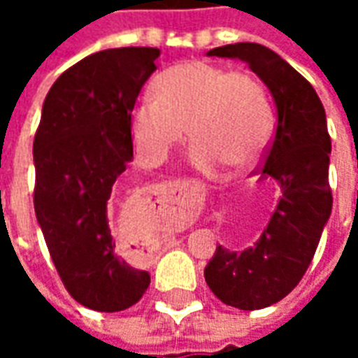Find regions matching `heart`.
<instances>
[{
    "label": "heart",
    "mask_w": 358,
    "mask_h": 358,
    "mask_svg": "<svg viewBox=\"0 0 358 358\" xmlns=\"http://www.w3.org/2000/svg\"><path fill=\"white\" fill-rule=\"evenodd\" d=\"M153 95L130 113L134 148L148 164H161L186 136L197 171L222 163L245 171L261 159L272 134V107L261 80L245 71L189 59L164 69L151 82Z\"/></svg>",
    "instance_id": "heart-1"
}]
</instances>
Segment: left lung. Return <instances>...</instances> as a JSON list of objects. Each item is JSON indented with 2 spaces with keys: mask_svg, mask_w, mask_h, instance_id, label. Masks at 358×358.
Instances as JSON below:
<instances>
[{
  "mask_svg": "<svg viewBox=\"0 0 358 358\" xmlns=\"http://www.w3.org/2000/svg\"><path fill=\"white\" fill-rule=\"evenodd\" d=\"M207 55L248 63L276 103V134L261 178L276 180L282 197L251 248L230 251L218 245L205 266V282L218 299L255 310L284 299L315 257L331 213V140L315 88L278 53L261 43L241 42L215 48Z\"/></svg>",
  "mask_w": 358,
  "mask_h": 358,
  "instance_id": "left-lung-1",
  "label": "left lung"
}]
</instances>
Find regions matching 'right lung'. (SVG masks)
<instances>
[{
	"mask_svg": "<svg viewBox=\"0 0 358 358\" xmlns=\"http://www.w3.org/2000/svg\"><path fill=\"white\" fill-rule=\"evenodd\" d=\"M157 48L88 55L45 95L34 136V210L66 292L84 307L118 313L149 287V272L118 255L109 199L134 159L128 113L155 71Z\"/></svg>",
	"mask_w": 358,
	"mask_h": 358,
	"instance_id": "obj_1",
	"label": "right lung"
}]
</instances>
